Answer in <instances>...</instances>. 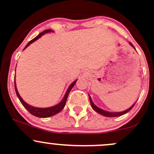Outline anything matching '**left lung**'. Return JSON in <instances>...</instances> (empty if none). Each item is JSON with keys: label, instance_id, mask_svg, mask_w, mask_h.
Segmentation results:
<instances>
[{"label": "left lung", "instance_id": "8db88e82", "mask_svg": "<svg viewBox=\"0 0 154 154\" xmlns=\"http://www.w3.org/2000/svg\"><path fill=\"white\" fill-rule=\"evenodd\" d=\"M130 45H132L133 48H134V46L133 45V44H132L131 42H130ZM88 97H89L90 103H91V107H92V108H93V109H94V111L97 112H98L99 114L102 115V116H106V117H117V116H122V115H124V114H125V113L128 112L130 111V110L131 109L133 108V107L134 106V105H135V104H133V106L130 107V109H128L125 110V111H124V112H109L105 111V110L101 109L98 108V107H97V106H95V105L94 104V103H93V102H92V100H91V97H90L89 95H88Z\"/></svg>", "mask_w": 154, "mask_h": 154}]
</instances>
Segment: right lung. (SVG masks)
Returning <instances> with one entry per match:
<instances>
[{
	"label": "right lung",
	"mask_w": 154,
	"mask_h": 154,
	"mask_svg": "<svg viewBox=\"0 0 154 154\" xmlns=\"http://www.w3.org/2000/svg\"><path fill=\"white\" fill-rule=\"evenodd\" d=\"M51 31H52L51 29H46V30L42 32L41 33L38 34L36 37H35L33 39H32L30 42H29L27 43V45H26V47L24 48V49H25L27 47H28L31 43H32L33 42H35V40H37L38 38H39L42 35H44V34H45V33H47V32H51ZM76 82H77V80H75L74 82H73V83L70 85V86L68 87L67 91H66V94H65L64 97H63V100H62V101L60 102L59 104L56 105V106H51V107H48V108H37V107H33L32 106H29V105L27 104L26 102H24V100H22V98L21 97V96L19 95V94H18V90H17L16 86H15V92H16L17 96H18V97L19 98L21 103H22L23 106L27 109V110L29 112V113H31V114L33 115V116H36V117L48 118V117H51V116H54V115L57 114V113L60 112L61 111L63 108H64L65 105H66V100H67V98H68V94H69L70 91H71V88H73V86H74V84L76 83Z\"/></svg>",
	"instance_id": "right-lung-1"
}]
</instances>
